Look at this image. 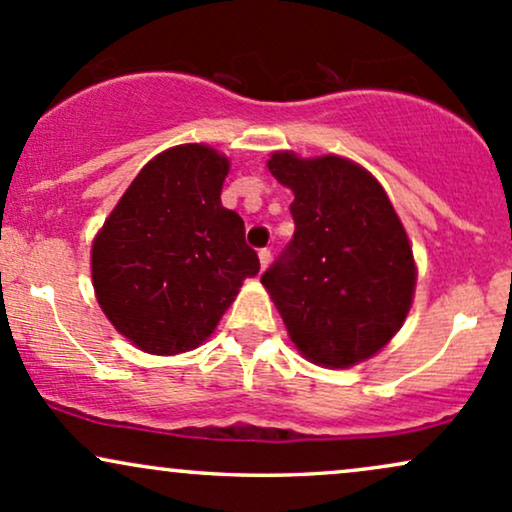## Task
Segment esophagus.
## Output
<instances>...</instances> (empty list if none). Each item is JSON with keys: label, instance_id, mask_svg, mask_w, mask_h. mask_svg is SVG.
I'll return each mask as SVG.
<instances>
[{"label": "esophagus", "instance_id": "esophagus-1", "mask_svg": "<svg viewBox=\"0 0 512 512\" xmlns=\"http://www.w3.org/2000/svg\"><path fill=\"white\" fill-rule=\"evenodd\" d=\"M257 255H260V267H262V269H267V267H269V262H272V250H269V248H262L260 252H257Z\"/></svg>", "mask_w": 512, "mask_h": 512}]
</instances>
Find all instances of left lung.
Masks as SVG:
<instances>
[{
    "label": "left lung",
    "instance_id": "left-lung-1",
    "mask_svg": "<svg viewBox=\"0 0 512 512\" xmlns=\"http://www.w3.org/2000/svg\"><path fill=\"white\" fill-rule=\"evenodd\" d=\"M269 171L293 190L295 233L262 283L307 360L350 367L391 341L408 315L415 260L372 174L343 157L274 152Z\"/></svg>",
    "mask_w": 512,
    "mask_h": 512
}]
</instances>
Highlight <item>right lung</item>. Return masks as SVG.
Masks as SVG:
<instances>
[{
  "label": "right lung",
  "instance_id": "obj_1",
  "mask_svg": "<svg viewBox=\"0 0 512 512\" xmlns=\"http://www.w3.org/2000/svg\"><path fill=\"white\" fill-rule=\"evenodd\" d=\"M226 174L212 147H171L140 169L92 243L100 307L145 353L200 346L260 272L243 219L221 205Z\"/></svg>",
  "mask_w": 512,
  "mask_h": 512
}]
</instances>
